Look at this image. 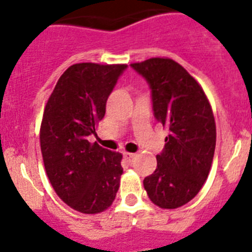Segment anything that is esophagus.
<instances>
[{
    "instance_id": "esophagus-1",
    "label": "esophagus",
    "mask_w": 252,
    "mask_h": 252,
    "mask_svg": "<svg viewBox=\"0 0 252 252\" xmlns=\"http://www.w3.org/2000/svg\"><path fill=\"white\" fill-rule=\"evenodd\" d=\"M124 157H125V159L127 160V161H132L133 158H135V154H132V153H124Z\"/></svg>"
}]
</instances>
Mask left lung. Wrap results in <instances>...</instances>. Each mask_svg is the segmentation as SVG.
<instances>
[{"instance_id":"1","label":"left lung","mask_w":252,"mask_h":252,"mask_svg":"<svg viewBox=\"0 0 252 252\" xmlns=\"http://www.w3.org/2000/svg\"><path fill=\"white\" fill-rule=\"evenodd\" d=\"M151 91L154 117L166 126L158 166L144 179L153 203L173 209L192 201L208 177L216 148L212 108L202 87L171 59L151 58L131 64Z\"/></svg>"}]
</instances>
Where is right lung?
<instances>
[{
	"mask_svg": "<svg viewBox=\"0 0 252 252\" xmlns=\"http://www.w3.org/2000/svg\"><path fill=\"white\" fill-rule=\"evenodd\" d=\"M127 65L79 63L59 78L44 111L40 148L55 193L78 212L93 215L112 204L122 155L91 144L106 102Z\"/></svg>",
	"mask_w": 252,
	"mask_h": 252,
	"instance_id": "obj_1",
	"label": "right lung"
}]
</instances>
